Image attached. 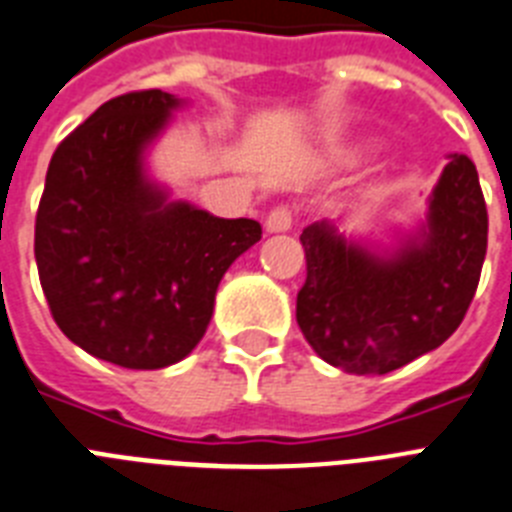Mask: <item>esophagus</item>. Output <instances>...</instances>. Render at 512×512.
<instances>
[{"instance_id":"obj_1","label":"esophagus","mask_w":512,"mask_h":512,"mask_svg":"<svg viewBox=\"0 0 512 512\" xmlns=\"http://www.w3.org/2000/svg\"><path fill=\"white\" fill-rule=\"evenodd\" d=\"M266 233H287L292 227V209L290 207H277L269 212L264 222Z\"/></svg>"}]
</instances>
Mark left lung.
I'll use <instances>...</instances> for the list:
<instances>
[{
    "label": "left lung",
    "instance_id": "8db88e82",
    "mask_svg": "<svg viewBox=\"0 0 512 512\" xmlns=\"http://www.w3.org/2000/svg\"><path fill=\"white\" fill-rule=\"evenodd\" d=\"M308 277L298 326L316 355L352 375H386L458 329L474 300L487 207L476 168L448 155L425 220L393 246L344 238L329 220L303 230Z\"/></svg>",
    "mask_w": 512,
    "mask_h": 512
}]
</instances>
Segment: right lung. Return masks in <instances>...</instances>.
<instances>
[{"instance_id":"1","label":"right lung","mask_w":512,"mask_h":512,"mask_svg":"<svg viewBox=\"0 0 512 512\" xmlns=\"http://www.w3.org/2000/svg\"><path fill=\"white\" fill-rule=\"evenodd\" d=\"M183 100H108L56 147L36 217V264L56 326L129 370L176 365L202 342L220 279L261 240L248 217H214L157 183L147 152Z\"/></svg>"}]
</instances>
